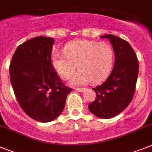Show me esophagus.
I'll return each instance as SVG.
<instances>
[{"mask_svg":"<svg viewBox=\"0 0 152 152\" xmlns=\"http://www.w3.org/2000/svg\"><path fill=\"white\" fill-rule=\"evenodd\" d=\"M74 90H76V91H78V92H84L86 91V88H80V87H76L74 88Z\"/></svg>","mask_w":152,"mask_h":152,"instance_id":"1","label":"esophagus"}]
</instances>
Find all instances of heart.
<instances>
[{"mask_svg": "<svg viewBox=\"0 0 152 152\" xmlns=\"http://www.w3.org/2000/svg\"><path fill=\"white\" fill-rule=\"evenodd\" d=\"M63 53L55 52L52 64L63 80L69 79L77 66L79 72L70 80L72 85L100 82L107 76L113 66V48L106 42H72L65 46Z\"/></svg>", "mask_w": 152, "mask_h": 152, "instance_id": "1", "label": "heart"}]
</instances>
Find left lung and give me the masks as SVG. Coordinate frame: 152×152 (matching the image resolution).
Wrapping results in <instances>:
<instances>
[{"label": "left lung", "instance_id": "1", "mask_svg": "<svg viewBox=\"0 0 152 152\" xmlns=\"http://www.w3.org/2000/svg\"><path fill=\"white\" fill-rule=\"evenodd\" d=\"M113 46L115 61L113 70L101 85L93 88L96 99L88 106L96 117L110 119L118 115L131 104L134 95L139 64L133 48L127 41L112 35H104Z\"/></svg>", "mask_w": 152, "mask_h": 152}]
</instances>
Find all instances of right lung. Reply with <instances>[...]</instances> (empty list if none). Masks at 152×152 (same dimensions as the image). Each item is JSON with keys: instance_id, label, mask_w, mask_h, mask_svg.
<instances>
[{"instance_id": "right-lung-1", "label": "right lung", "mask_w": 152, "mask_h": 152, "mask_svg": "<svg viewBox=\"0 0 152 152\" xmlns=\"http://www.w3.org/2000/svg\"><path fill=\"white\" fill-rule=\"evenodd\" d=\"M54 39L33 38L15 50L9 66L11 83L21 109L31 118L49 122L60 115L72 88L66 86L52 64Z\"/></svg>"}]
</instances>
